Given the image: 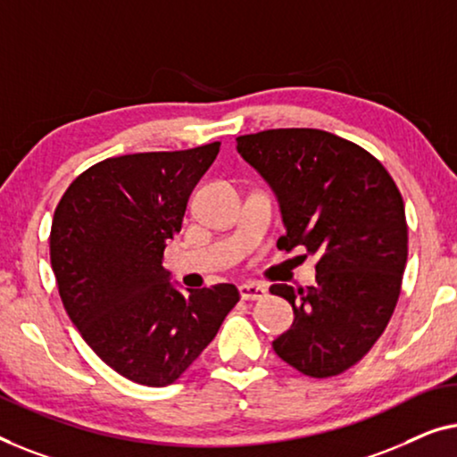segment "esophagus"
<instances>
[{
  "mask_svg": "<svg viewBox=\"0 0 457 457\" xmlns=\"http://www.w3.org/2000/svg\"><path fill=\"white\" fill-rule=\"evenodd\" d=\"M237 290L242 300H262L267 295V290L261 284H242Z\"/></svg>",
  "mask_w": 457,
  "mask_h": 457,
  "instance_id": "esophagus-1",
  "label": "esophagus"
}]
</instances>
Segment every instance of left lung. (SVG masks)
I'll list each match as a JSON object with an SVG mask.
<instances>
[{
	"instance_id": "8db88e82",
	"label": "left lung",
	"mask_w": 457,
	"mask_h": 457,
	"mask_svg": "<svg viewBox=\"0 0 457 457\" xmlns=\"http://www.w3.org/2000/svg\"><path fill=\"white\" fill-rule=\"evenodd\" d=\"M236 143L278 195L286 223L278 248L319 256L314 286H271L294 308L275 354L306 377H336L369 354L400 298L403 198L377 157L331 132L275 128Z\"/></svg>"
}]
</instances>
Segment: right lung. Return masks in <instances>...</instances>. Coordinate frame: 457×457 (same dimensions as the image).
I'll use <instances>...</instances> for the list:
<instances>
[{"label": "right lung", "instance_id": "right-lung-1", "mask_svg": "<svg viewBox=\"0 0 457 457\" xmlns=\"http://www.w3.org/2000/svg\"><path fill=\"white\" fill-rule=\"evenodd\" d=\"M220 146L109 157L55 207L49 254L63 308L95 354L134 383L178 381L240 300L231 284L184 295L163 267L167 240Z\"/></svg>", "mask_w": 457, "mask_h": 457}]
</instances>
